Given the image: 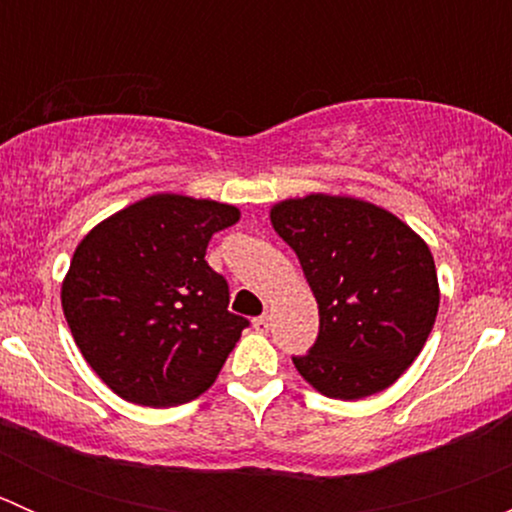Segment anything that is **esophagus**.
I'll return each mask as SVG.
<instances>
[{
	"instance_id": "1",
	"label": "esophagus",
	"mask_w": 512,
	"mask_h": 512,
	"mask_svg": "<svg viewBox=\"0 0 512 512\" xmlns=\"http://www.w3.org/2000/svg\"><path fill=\"white\" fill-rule=\"evenodd\" d=\"M252 327H255V332L267 334L270 332V317H267V314H262V317H257L255 322H252Z\"/></svg>"
}]
</instances>
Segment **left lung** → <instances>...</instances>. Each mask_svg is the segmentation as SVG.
Instances as JSON below:
<instances>
[{
  "instance_id": "left-lung-1",
  "label": "left lung",
  "mask_w": 512,
  "mask_h": 512,
  "mask_svg": "<svg viewBox=\"0 0 512 512\" xmlns=\"http://www.w3.org/2000/svg\"><path fill=\"white\" fill-rule=\"evenodd\" d=\"M270 220L319 307L317 342L292 356L302 379L342 401L389 389L436 322L441 292L426 242L394 213L349 195L282 200Z\"/></svg>"
}]
</instances>
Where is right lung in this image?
Returning <instances> with one entry per match:
<instances>
[{
  "label": "right lung",
  "mask_w": 512,
  "mask_h": 512,
  "mask_svg": "<svg viewBox=\"0 0 512 512\" xmlns=\"http://www.w3.org/2000/svg\"><path fill=\"white\" fill-rule=\"evenodd\" d=\"M235 205L158 193L98 223L76 247L61 307L98 379L138 406H178L213 386L245 317L205 262Z\"/></svg>",
  "instance_id": "obj_1"
}]
</instances>
